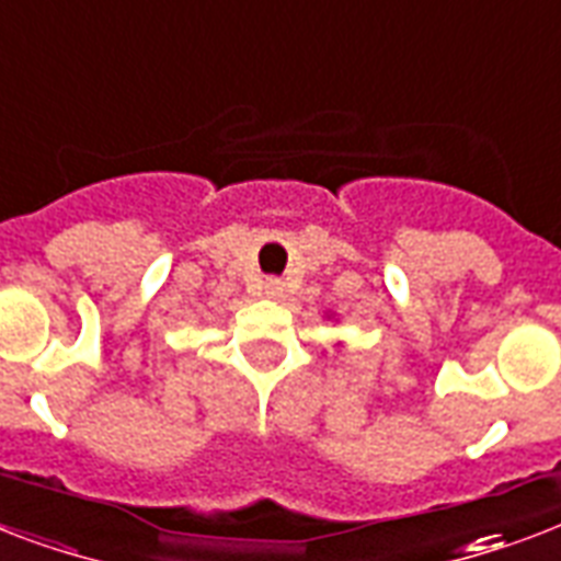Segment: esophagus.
<instances>
[{
	"label": "esophagus",
	"mask_w": 561,
	"mask_h": 561,
	"mask_svg": "<svg viewBox=\"0 0 561 561\" xmlns=\"http://www.w3.org/2000/svg\"><path fill=\"white\" fill-rule=\"evenodd\" d=\"M263 295H266V298H272V301H284L286 284L284 280H277V277H268L266 284H263Z\"/></svg>",
	"instance_id": "34e87169"
}]
</instances>
